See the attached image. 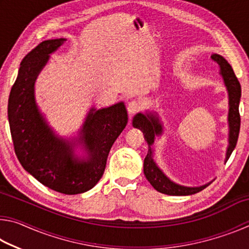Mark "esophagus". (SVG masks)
<instances>
[{"mask_svg": "<svg viewBox=\"0 0 249 249\" xmlns=\"http://www.w3.org/2000/svg\"><path fill=\"white\" fill-rule=\"evenodd\" d=\"M141 109V104L137 101H132L127 104V112L129 115H133L135 113H137Z\"/></svg>", "mask_w": 249, "mask_h": 249, "instance_id": "1", "label": "esophagus"}]
</instances>
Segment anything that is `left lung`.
I'll return each mask as SVG.
<instances>
[{"instance_id":"obj_1","label":"left lung","mask_w":249,"mask_h":249,"mask_svg":"<svg viewBox=\"0 0 249 249\" xmlns=\"http://www.w3.org/2000/svg\"><path fill=\"white\" fill-rule=\"evenodd\" d=\"M211 58L216 62L220 67V74L222 75L223 81L226 87L227 93H229V146L226 149V156L224 162L229 160L231 154L237 142L239 127H241V116H239V101H241L242 89L239 81L236 78L231 65L225 60L221 54L213 53ZM133 126L135 128L141 129L144 134L145 141L148 144V153H147L144 160V175L147 180L153 185L158 192L168 196H191L203 190L212 181L199 187H187L174 182L163 174L157 163L154 160V149L153 146L156 137L161 136L163 133V126L160 121L157 112H146L137 113L133 119Z\"/></svg>"}]
</instances>
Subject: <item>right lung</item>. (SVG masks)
<instances>
[{
    "instance_id": "add662e5",
    "label": "right lung",
    "mask_w": 249,
    "mask_h": 249,
    "mask_svg": "<svg viewBox=\"0 0 249 249\" xmlns=\"http://www.w3.org/2000/svg\"><path fill=\"white\" fill-rule=\"evenodd\" d=\"M66 40H45L24 57L8 98L7 115L15 154L24 169L52 190L79 195L102 178L109 149L128 117L124 102H119L92 107L77 137L64 138L50 127L36 103L35 82L50 54ZM78 148L83 156L75 153Z\"/></svg>"
}]
</instances>
